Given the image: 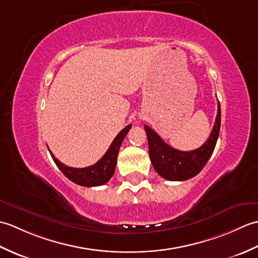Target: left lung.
<instances>
[{
    "label": "left lung",
    "mask_w": 258,
    "mask_h": 258,
    "mask_svg": "<svg viewBox=\"0 0 258 258\" xmlns=\"http://www.w3.org/2000/svg\"><path fill=\"white\" fill-rule=\"evenodd\" d=\"M149 141V153L153 167L160 176L167 180H186L196 176L212 156L221 128V105L218 102L215 124L210 138L199 149L183 152L173 149L164 142L155 131L144 125Z\"/></svg>",
    "instance_id": "1"
}]
</instances>
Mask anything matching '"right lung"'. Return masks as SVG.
<instances>
[{
    "mask_svg": "<svg viewBox=\"0 0 258 258\" xmlns=\"http://www.w3.org/2000/svg\"><path fill=\"white\" fill-rule=\"evenodd\" d=\"M132 127V125H127L125 128H123L120 132L116 135V138L112 142L111 146L108 147L107 152L103 155L100 161L93 164L91 166H87L84 168H75L70 167L65 164L59 162L57 158L52 154L51 156L53 158L54 163L56 164V166L61 169V172L67 176L70 180H72L73 183L86 186V187H92V186H101L107 183L111 177L113 176L115 167H116V161H117V154L120 145L126 134L128 133L130 128Z\"/></svg>",
    "mask_w": 258,
    "mask_h": 258,
    "instance_id": "right-lung-1",
    "label": "right lung"
}]
</instances>
